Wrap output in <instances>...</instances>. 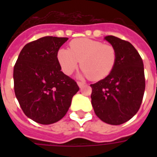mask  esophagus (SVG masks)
I'll list each match as a JSON object with an SVG mask.
<instances>
[{"label":"esophagus","instance_id":"esophagus-1","mask_svg":"<svg viewBox=\"0 0 157 157\" xmlns=\"http://www.w3.org/2000/svg\"><path fill=\"white\" fill-rule=\"evenodd\" d=\"M77 84H78V86L80 88H81V87L85 85V83H84V82H81V81H77Z\"/></svg>","mask_w":157,"mask_h":157}]
</instances>
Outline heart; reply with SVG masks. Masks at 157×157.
<instances>
[{
  "instance_id": "heart-1",
  "label": "heart",
  "mask_w": 157,
  "mask_h": 157,
  "mask_svg": "<svg viewBox=\"0 0 157 157\" xmlns=\"http://www.w3.org/2000/svg\"><path fill=\"white\" fill-rule=\"evenodd\" d=\"M57 59L62 71L71 75L81 61L82 75L92 81H99L108 76L117 60V51L112 45L88 38L71 40L68 49H60Z\"/></svg>"
}]
</instances>
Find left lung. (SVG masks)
Masks as SVG:
<instances>
[{
  "instance_id": "1",
  "label": "left lung",
  "mask_w": 157,
  "mask_h": 157,
  "mask_svg": "<svg viewBox=\"0 0 157 157\" xmlns=\"http://www.w3.org/2000/svg\"><path fill=\"white\" fill-rule=\"evenodd\" d=\"M116 49V63L107 76L90 85L91 103L96 116L105 123L121 124L140 108L144 90V63L139 52L126 40L105 37Z\"/></svg>"
}]
</instances>
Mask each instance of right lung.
<instances>
[{
    "mask_svg": "<svg viewBox=\"0 0 157 157\" xmlns=\"http://www.w3.org/2000/svg\"><path fill=\"white\" fill-rule=\"evenodd\" d=\"M67 37L44 36L28 43L13 67L14 93L24 114L50 124L66 115L79 90L73 79L61 71L57 53Z\"/></svg>",
    "mask_w": 157,
    "mask_h": 157,
    "instance_id": "obj_1",
    "label": "right lung"
}]
</instances>
